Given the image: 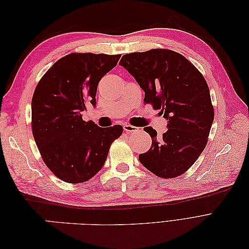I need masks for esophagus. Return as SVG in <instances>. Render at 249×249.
Returning <instances> with one entry per match:
<instances>
[{
	"mask_svg": "<svg viewBox=\"0 0 249 249\" xmlns=\"http://www.w3.org/2000/svg\"><path fill=\"white\" fill-rule=\"evenodd\" d=\"M137 127L136 126H133L131 124H124V130L126 132V133H131V132H135L136 131Z\"/></svg>",
	"mask_w": 249,
	"mask_h": 249,
	"instance_id": "obj_1",
	"label": "esophagus"
}]
</instances>
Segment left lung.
I'll return each mask as SVG.
<instances>
[{"mask_svg": "<svg viewBox=\"0 0 249 249\" xmlns=\"http://www.w3.org/2000/svg\"><path fill=\"white\" fill-rule=\"evenodd\" d=\"M119 64L144 91V102L168 120L162 137L152 126L143 129L152 137V146L139 155V161L160 178L183 175L205 149L214 120L205 78L189 60L170 50L131 53Z\"/></svg>", "mask_w": 249, "mask_h": 249, "instance_id": "1", "label": "left lung"}]
</instances>
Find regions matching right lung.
Instances as JSON below:
<instances>
[{"label":"right lung","instance_id":"1","mask_svg":"<svg viewBox=\"0 0 249 249\" xmlns=\"http://www.w3.org/2000/svg\"><path fill=\"white\" fill-rule=\"evenodd\" d=\"M120 55L72 54L59 59L44 73L32 99V132L44 163L66 183L86 182L106 162L112 142L123 126H97L82 112L95 108L101 79L115 67Z\"/></svg>","mask_w":249,"mask_h":249}]
</instances>
